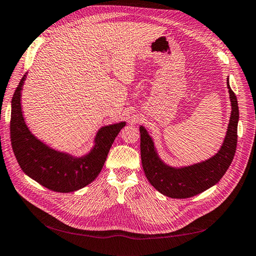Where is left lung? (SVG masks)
<instances>
[{
  "instance_id": "1",
  "label": "left lung",
  "mask_w": 256,
  "mask_h": 256,
  "mask_svg": "<svg viewBox=\"0 0 256 256\" xmlns=\"http://www.w3.org/2000/svg\"><path fill=\"white\" fill-rule=\"evenodd\" d=\"M230 100V118L226 138L219 150L206 160L189 166H174L162 160L152 136L140 126L141 160L146 178L162 194L172 198H187L200 194L218 182L233 161L237 145L239 110L236 95L226 79Z\"/></svg>"
}]
</instances>
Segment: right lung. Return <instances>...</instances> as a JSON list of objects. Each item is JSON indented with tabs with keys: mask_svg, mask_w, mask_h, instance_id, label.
Here are the masks:
<instances>
[{
	"mask_svg": "<svg viewBox=\"0 0 256 256\" xmlns=\"http://www.w3.org/2000/svg\"><path fill=\"white\" fill-rule=\"evenodd\" d=\"M28 72L22 76L12 100L10 138L22 171L49 190L74 192L96 180L106 160L111 146L126 122L98 129L94 145L81 156L53 148L40 140L26 122L21 106V94Z\"/></svg>",
	"mask_w": 256,
	"mask_h": 256,
	"instance_id": "obj_1",
	"label": "right lung"
}]
</instances>
